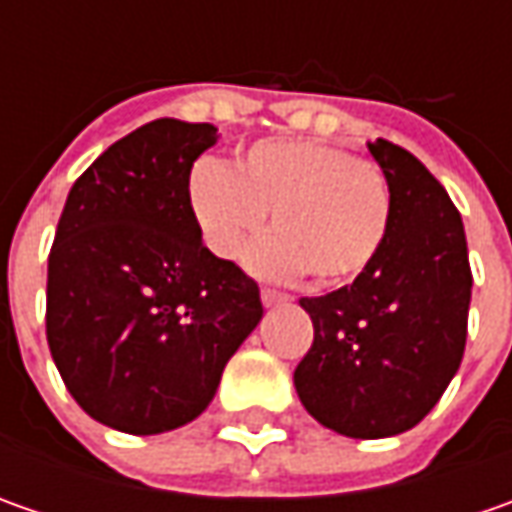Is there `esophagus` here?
Segmentation results:
<instances>
[{"mask_svg": "<svg viewBox=\"0 0 512 512\" xmlns=\"http://www.w3.org/2000/svg\"><path fill=\"white\" fill-rule=\"evenodd\" d=\"M285 302H287L285 293H279V290H270V287H265V290H262V305L265 307H279V305H285Z\"/></svg>", "mask_w": 512, "mask_h": 512, "instance_id": "34e87169", "label": "esophagus"}]
</instances>
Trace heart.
I'll use <instances>...</instances> for the list:
<instances>
[{"instance_id":"1","label":"heart","mask_w":512,"mask_h":512,"mask_svg":"<svg viewBox=\"0 0 512 512\" xmlns=\"http://www.w3.org/2000/svg\"><path fill=\"white\" fill-rule=\"evenodd\" d=\"M190 205L219 259H239L273 210L276 233L247 253V265L265 279L310 273L319 287L356 282L390 227L382 170L319 139L259 142L236 168L199 159L190 170Z\"/></svg>"}]
</instances>
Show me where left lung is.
Returning a JSON list of instances; mask_svg holds the SVG:
<instances>
[{
	"label": "left lung",
	"instance_id": "obj_1",
	"mask_svg": "<svg viewBox=\"0 0 512 512\" xmlns=\"http://www.w3.org/2000/svg\"><path fill=\"white\" fill-rule=\"evenodd\" d=\"M367 150L390 187L387 239L353 285L299 299L313 347L293 384L319 424L387 439L422 422L456 376L473 276L462 216L436 176L393 142Z\"/></svg>",
	"mask_w": 512,
	"mask_h": 512
}]
</instances>
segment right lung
<instances>
[{
	"label": "right lung",
	"mask_w": 512,
	"mask_h": 512,
	"mask_svg": "<svg viewBox=\"0 0 512 512\" xmlns=\"http://www.w3.org/2000/svg\"><path fill=\"white\" fill-rule=\"evenodd\" d=\"M207 122L156 119L110 145L76 185L48 256L50 356L105 427L156 436L213 402L262 322L259 285L202 245L190 168Z\"/></svg>",
	"instance_id": "obj_1"
}]
</instances>
